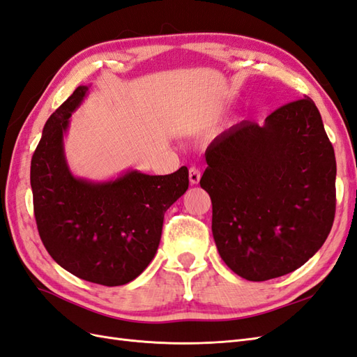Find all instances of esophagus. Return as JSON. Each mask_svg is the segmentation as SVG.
I'll use <instances>...</instances> for the list:
<instances>
[{"mask_svg": "<svg viewBox=\"0 0 357 357\" xmlns=\"http://www.w3.org/2000/svg\"><path fill=\"white\" fill-rule=\"evenodd\" d=\"M189 180H190L192 185H198L199 180H201V171H199V168L190 167V169H189Z\"/></svg>", "mask_w": 357, "mask_h": 357, "instance_id": "esophagus-1", "label": "esophagus"}]
</instances>
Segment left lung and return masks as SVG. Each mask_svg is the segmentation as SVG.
I'll list each match as a JSON object with an SVG mask.
<instances>
[{"instance_id": "left-lung-1", "label": "left lung", "mask_w": 357, "mask_h": 357, "mask_svg": "<svg viewBox=\"0 0 357 357\" xmlns=\"http://www.w3.org/2000/svg\"><path fill=\"white\" fill-rule=\"evenodd\" d=\"M199 185L213 204L211 229L235 274L265 282L295 271L326 241L337 162L316 104L305 96L261 126H232L205 150Z\"/></svg>"}]
</instances>
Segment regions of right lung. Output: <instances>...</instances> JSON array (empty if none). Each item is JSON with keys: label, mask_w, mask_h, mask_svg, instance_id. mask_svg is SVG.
<instances>
[{"label": "right lung", "mask_w": 357, "mask_h": 357, "mask_svg": "<svg viewBox=\"0 0 357 357\" xmlns=\"http://www.w3.org/2000/svg\"><path fill=\"white\" fill-rule=\"evenodd\" d=\"M86 92L88 86H79L49 117L32 155L36 222L46 250L63 269L86 282L122 286L152 262L164 214L188 190L189 171H128L104 183L74 177L63 155V132Z\"/></svg>", "instance_id": "add662e5"}]
</instances>
